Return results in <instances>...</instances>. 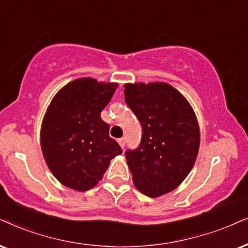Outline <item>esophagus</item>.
Instances as JSON below:
<instances>
[{
    "mask_svg": "<svg viewBox=\"0 0 248 248\" xmlns=\"http://www.w3.org/2000/svg\"><path fill=\"white\" fill-rule=\"evenodd\" d=\"M118 143H119V145H120L122 149H124V145H126V139H120V140H118Z\"/></svg>",
    "mask_w": 248,
    "mask_h": 248,
    "instance_id": "1",
    "label": "esophagus"
}]
</instances>
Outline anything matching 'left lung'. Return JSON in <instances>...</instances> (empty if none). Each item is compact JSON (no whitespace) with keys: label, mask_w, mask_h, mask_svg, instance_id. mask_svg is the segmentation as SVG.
<instances>
[{"label":"left lung","mask_w":248,"mask_h":248,"mask_svg":"<svg viewBox=\"0 0 248 248\" xmlns=\"http://www.w3.org/2000/svg\"><path fill=\"white\" fill-rule=\"evenodd\" d=\"M124 101L142 124V140L126 159L136 189L156 198L186 180L199 151L200 130L192 106L166 82L124 84Z\"/></svg>","instance_id":"left-lung-1"}]
</instances>
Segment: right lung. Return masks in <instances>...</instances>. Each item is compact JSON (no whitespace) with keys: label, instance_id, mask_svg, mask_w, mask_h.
Wrapping results in <instances>:
<instances>
[{"label":"right lung","instance_id":"add662e5","mask_svg":"<svg viewBox=\"0 0 248 248\" xmlns=\"http://www.w3.org/2000/svg\"><path fill=\"white\" fill-rule=\"evenodd\" d=\"M117 88L115 82L80 78L65 84L50 102L41 126V150L62 186L93 189L112 159L122 153L101 118Z\"/></svg>","mask_w":248,"mask_h":248}]
</instances>
